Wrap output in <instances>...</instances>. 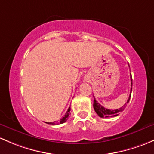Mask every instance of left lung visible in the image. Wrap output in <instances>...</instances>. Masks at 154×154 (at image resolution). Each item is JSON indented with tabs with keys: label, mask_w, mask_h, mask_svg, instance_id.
<instances>
[{
	"label": "left lung",
	"mask_w": 154,
	"mask_h": 154,
	"mask_svg": "<svg viewBox=\"0 0 154 154\" xmlns=\"http://www.w3.org/2000/svg\"><path fill=\"white\" fill-rule=\"evenodd\" d=\"M130 67V66H129ZM131 94H130L129 98H128V101H127V103L129 102L130 99H131V91H132V85H133V80H132V76H131ZM94 97V96H93ZM127 104L125 103V104L122 106L121 108L116 109V110H109V109H106L105 107H102L99 103H98V101L95 99L93 100V108H94L95 111H96V113L98 114L99 116L101 117V118H107V117H113V116H117L122 111H123L125 109V107H126Z\"/></svg>",
	"instance_id": "left-lung-1"
}]
</instances>
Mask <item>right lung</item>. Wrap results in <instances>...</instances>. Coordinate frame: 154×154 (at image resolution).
<instances>
[{
  "label": "right lung",
  "mask_w": 154,
  "mask_h": 154,
  "mask_svg": "<svg viewBox=\"0 0 154 154\" xmlns=\"http://www.w3.org/2000/svg\"><path fill=\"white\" fill-rule=\"evenodd\" d=\"M69 113H70V107H69L67 110V111L66 112V113L64 114V116L59 120V121H57V122H46L49 125H59V124H62V123L65 122L66 120L68 119V116H69Z\"/></svg>",
  "instance_id": "add662e5"
}]
</instances>
